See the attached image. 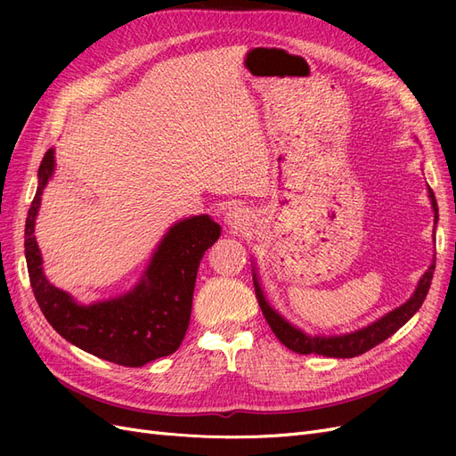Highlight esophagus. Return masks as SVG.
Listing matches in <instances>:
<instances>
[{"instance_id":"1","label":"esophagus","mask_w":456,"mask_h":456,"mask_svg":"<svg viewBox=\"0 0 456 456\" xmlns=\"http://www.w3.org/2000/svg\"><path fill=\"white\" fill-rule=\"evenodd\" d=\"M247 220H249V216H247V213L243 211V209H240V207H233V209H230L228 211V215H226V223H228V226H232V228H240V226H243Z\"/></svg>"}]
</instances>
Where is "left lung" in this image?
<instances>
[{
    "mask_svg": "<svg viewBox=\"0 0 456 456\" xmlns=\"http://www.w3.org/2000/svg\"><path fill=\"white\" fill-rule=\"evenodd\" d=\"M430 198H432V207L436 213L434 220L437 223V203H436V196H434L432 188H430ZM434 270H436V260L432 262V266L428 268V272L422 275L415 295H412L403 306L395 308L388 315H384L382 320L375 322L362 330H355V333H352V335L329 337V338L308 337L302 333V330L295 329L293 325H289L280 314H275L270 308L265 295H262V291H260V285H258L256 278H253V283H255L258 306H260L262 314H265L270 329L273 330V335L280 338L283 346H287L293 352H298V354H317V355H327V357H355L360 354H365L370 348H375L377 344L392 337L399 327H403L411 320V317L417 314V310L422 306V302L428 295V289H430Z\"/></svg>",
    "mask_w": 456,
    "mask_h": 456,
    "instance_id": "obj_1",
    "label": "left lung"
}]
</instances>
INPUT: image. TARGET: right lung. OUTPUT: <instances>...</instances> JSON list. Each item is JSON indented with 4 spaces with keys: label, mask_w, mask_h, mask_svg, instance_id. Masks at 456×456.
Returning a JSON list of instances; mask_svg holds the SVG:
<instances>
[{
    "label": "right lung",
    "mask_w": 456,
    "mask_h": 456,
    "mask_svg": "<svg viewBox=\"0 0 456 456\" xmlns=\"http://www.w3.org/2000/svg\"><path fill=\"white\" fill-rule=\"evenodd\" d=\"M53 167L54 159L49 148L39 165V186L24 228L30 285L45 320L77 348L123 367H142L158 357L171 355L186 335L200 262L218 240L220 226L207 215L175 224L134 291L93 306H79L70 295L45 280L34 238L41 191Z\"/></svg>",
    "instance_id": "1"
}]
</instances>
